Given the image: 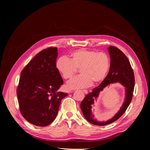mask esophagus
Returning a JSON list of instances; mask_svg holds the SVG:
<instances>
[{
	"instance_id": "1",
	"label": "esophagus",
	"mask_w": 150,
	"mask_h": 150,
	"mask_svg": "<svg viewBox=\"0 0 150 150\" xmlns=\"http://www.w3.org/2000/svg\"><path fill=\"white\" fill-rule=\"evenodd\" d=\"M72 92V91H71ZM83 92L85 93V94H88V90H86V89H84V90H83Z\"/></svg>"
}]
</instances>
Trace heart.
Returning a JSON list of instances; mask_svg holds the SVG:
<instances>
[{
  "instance_id": "1",
  "label": "heart",
  "mask_w": 150,
  "mask_h": 150,
  "mask_svg": "<svg viewBox=\"0 0 150 150\" xmlns=\"http://www.w3.org/2000/svg\"><path fill=\"white\" fill-rule=\"evenodd\" d=\"M110 59L104 52L94 50L78 49L70 54V59L60 57L56 61V67L64 79H71L80 69L81 74L69 81L67 88L69 89H83L93 83H101L110 69Z\"/></svg>"
}]
</instances>
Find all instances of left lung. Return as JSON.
<instances>
[{"label": "left lung", "instance_id": "8db88e82", "mask_svg": "<svg viewBox=\"0 0 150 150\" xmlns=\"http://www.w3.org/2000/svg\"><path fill=\"white\" fill-rule=\"evenodd\" d=\"M108 49L111 57L109 73L98 87L94 88L91 93L86 95L80 106L86 120L90 123L98 126H104L112 123L124 114L132 100L134 87V72L128 57L116 47L110 46ZM117 82H120L126 88V96L124 104L117 114L110 120L103 122L95 120L91 114V105L93 103L95 99L108 85Z\"/></svg>", "mask_w": 150, "mask_h": 150}]
</instances>
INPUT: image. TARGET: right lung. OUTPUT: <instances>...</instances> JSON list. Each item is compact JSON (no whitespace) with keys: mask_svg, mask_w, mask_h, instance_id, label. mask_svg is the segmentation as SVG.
I'll use <instances>...</instances> for the list:
<instances>
[{"mask_svg":"<svg viewBox=\"0 0 150 150\" xmlns=\"http://www.w3.org/2000/svg\"><path fill=\"white\" fill-rule=\"evenodd\" d=\"M57 48L43 49L21 72L17 96L21 115L30 123L46 126L55 120L67 93L57 92L63 80L56 67Z\"/></svg>","mask_w":150,"mask_h":150,"instance_id":"obj_1","label":"right lung"}]
</instances>
